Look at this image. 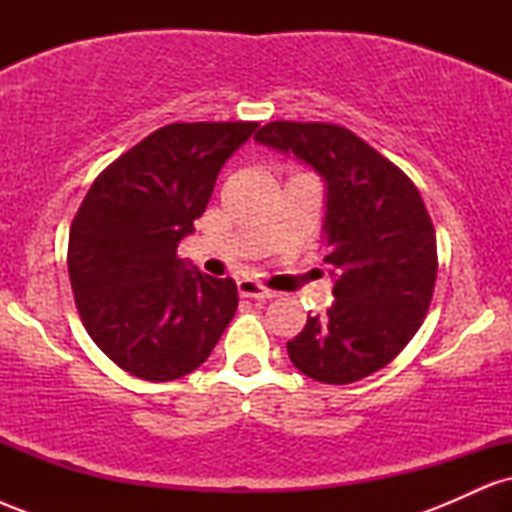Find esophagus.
<instances>
[{
	"label": "esophagus",
	"mask_w": 512,
	"mask_h": 512,
	"mask_svg": "<svg viewBox=\"0 0 512 512\" xmlns=\"http://www.w3.org/2000/svg\"><path fill=\"white\" fill-rule=\"evenodd\" d=\"M238 293L240 298H252V301H269V298H274V291L264 289V286L250 279L238 281Z\"/></svg>",
	"instance_id": "34e87169"
}]
</instances>
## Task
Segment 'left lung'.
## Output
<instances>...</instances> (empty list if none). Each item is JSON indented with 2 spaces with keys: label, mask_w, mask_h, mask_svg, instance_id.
<instances>
[{
  "label": "left lung",
  "mask_w": 512,
  "mask_h": 512,
  "mask_svg": "<svg viewBox=\"0 0 512 512\" xmlns=\"http://www.w3.org/2000/svg\"><path fill=\"white\" fill-rule=\"evenodd\" d=\"M255 139L308 163L327 185L322 240L334 303L286 344L291 363L317 383H356L409 344L431 305L438 250L424 199L395 163L339 125L279 120Z\"/></svg>",
  "instance_id": "8db88e82"
}]
</instances>
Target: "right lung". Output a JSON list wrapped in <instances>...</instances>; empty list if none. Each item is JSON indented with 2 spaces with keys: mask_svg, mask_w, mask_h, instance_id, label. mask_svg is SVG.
<instances>
[{
  "mask_svg": "<svg viewBox=\"0 0 512 512\" xmlns=\"http://www.w3.org/2000/svg\"><path fill=\"white\" fill-rule=\"evenodd\" d=\"M257 122H175L98 175L69 231L67 267L86 332L110 361L151 383L207 361L238 308L233 279L178 257L223 163Z\"/></svg>",
  "mask_w": 512,
  "mask_h": 512,
  "instance_id": "obj_1",
  "label": "right lung"
}]
</instances>
